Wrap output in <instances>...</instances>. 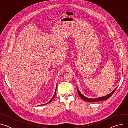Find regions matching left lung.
Here are the masks:
<instances>
[{
  "label": "left lung",
  "mask_w": 128,
  "mask_h": 128,
  "mask_svg": "<svg viewBox=\"0 0 128 128\" xmlns=\"http://www.w3.org/2000/svg\"><path fill=\"white\" fill-rule=\"evenodd\" d=\"M117 88H116L112 92H111L110 94H109L108 95L105 96H103V97H99V98H95V99H92V98H88L87 97H84V95H82L80 92L78 90V89L77 88L78 90V94L79 95V96L80 97V98L86 101H88V102H98V101H103V100H106L107 99H108L109 97H110L114 92V91L116 90V89Z\"/></svg>",
  "instance_id": "obj_1"
}]
</instances>
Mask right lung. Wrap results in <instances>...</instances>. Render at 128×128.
I'll use <instances>...</instances> for the list:
<instances>
[{
    "label": "right lung",
    "mask_w": 128,
    "mask_h": 128,
    "mask_svg": "<svg viewBox=\"0 0 128 128\" xmlns=\"http://www.w3.org/2000/svg\"><path fill=\"white\" fill-rule=\"evenodd\" d=\"M57 86H56V90H55V92H54V96H52V99H50V100L48 102V103H46V104H43V105H45V104H48V103H49L52 100H53V99L54 98V97H55V95H56V89H57Z\"/></svg>",
    "instance_id": "obj_1"
}]
</instances>
